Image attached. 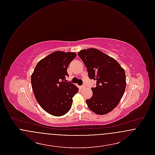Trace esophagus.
<instances>
[{
  "label": "esophagus",
  "instance_id": "obj_1",
  "mask_svg": "<svg viewBox=\"0 0 155 155\" xmlns=\"http://www.w3.org/2000/svg\"><path fill=\"white\" fill-rule=\"evenodd\" d=\"M85 88H86V86L85 85H81V87H80V88L81 89H84Z\"/></svg>",
  "mask_w": 155,
  "mask_h": 155
}]
</instances>
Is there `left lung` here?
Instances as JSON below:
<instances>
[{
    "mask_svg": "<svg viewBox=\"0 0 155 155\" xmlns=\"http://www.w3.org/2000/svg\"><path fill=\"white\" fill-rule=\"evenodd\" d=\"M78 55L87 68L90 79L96 81L92 96L86 100L89 108L97 114L113 110L123 96L126 87L125 71L115 60L97 49L82 50Z\"/></svg>",
    "mask_w": 155,
    "mask_h": 155,
    "instance_id": "8db88e82",
    "label": "left lung"
}]
</instances>
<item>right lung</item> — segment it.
I'll return each mask as SVG.
<instances>
[{
	"instance_id": "right-lung-1",
	"label": "right lung",
	"mask_w": 155,
	"mask_h": 155,
	"mask_svg": "<svg viewBox=\"0 0 155 155\" xmlns=\"http://www.w3.org/2000/svg\"><path fill=\"white\" fill-rule=\"evenodd\" d=\"M76 57L74 52L57 51L40 60L31 75V85L38 103L47 113L61 116L70 110L78 88L65 82L67 68Z\"/></svg>"
}]
</instances>
